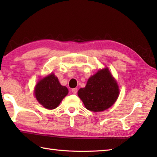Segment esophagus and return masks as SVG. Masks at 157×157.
<instances>
[{"instance_id":"1","label":"esophagus","mask_w":157,"mask_h":157,"mask_svg":"<svg viewBox=\"0 0 157 157\" xmlns=\"http://www.w3.org/2000/svg\"><path fill=\"white\" fill-rule=\"evenodd\" d=\"M72 93L74 94H76L77 93H78V89H77V88L72 89Z\"/></svg>"}]
</instances>
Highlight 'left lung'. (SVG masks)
I'll return each instance as SVG.
<instances>
[{"mask_svg": "<svg viewBox=\"0 0 157 157\" xmlns=\"http://www.w3.org/2000/svg\"><path fill=\"white\" fill-rule=\"evenodd\" d=\"M118 95V84L107 68L91 77L86 86L78 91V96L86 108L95 112L109 108Z\"/></svg>", "mask_w": 157, "mask_h": 157, "instance_id": "obj_1", "label": "left lung"}]
</instances>
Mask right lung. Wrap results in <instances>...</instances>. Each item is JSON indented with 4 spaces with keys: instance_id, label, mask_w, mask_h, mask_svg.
<instances>
[{
    "instance_id": "right-lung-1",
    "label": "right lung",
    "mask_w": 157,
    "mask_h": 157,
    "mask_svg": "<svg viewBox=\"0 0 157 157\" xmlns=\"http://www.w3.org/2000/svg\"><path fill=\"white\" fill-rule=\"evenodd\" d=\"M68 93V89L62 86L52 73L39 81L34 89L36 100L48 109L57 107Z\"/></svg>"
}]
</instances>
